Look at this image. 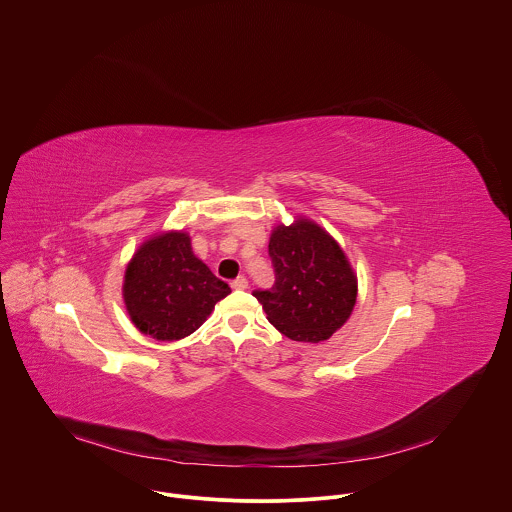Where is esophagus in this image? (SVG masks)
I'll return each mask as SVG.
<instances>
[{
    "instance_id": "obj_1",
    "label": "esophagus",
    "mask_w": 512,
    "mask_h": 512,
    "mask_svg": "<svg viewBox=\"0 0 512 512\" xmlns=\"http://www.w3.org/2000/svg\"><path fill=\"white\" fill-rule=\"evenodd\" d=\"M230 286L232 290H248V280L244 276H238Z\"/></svg>"
}]
</instances>
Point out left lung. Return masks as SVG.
<instances>
[{"mask_svg": "<svg viewBox=\"0 0 512 512\" xmlns=\"http://www.w3.org/2000/svg\"><path fill=\"white\" fill-rule=\"evenodd\" d=\"M276 270L272 290H256L268 321L299 343H321L339 331L357 303V274L339 242L315 220L278 224L268 244Z\"/></svg>", "mask_w": 512, "mask_h": 512, "instance_id": "1", "label": "left lung"}]
</instances>
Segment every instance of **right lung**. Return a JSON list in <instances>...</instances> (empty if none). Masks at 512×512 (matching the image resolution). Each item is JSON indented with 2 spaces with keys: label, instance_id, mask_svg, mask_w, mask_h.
Listing matches in <instances>:
<instances>
[{
  "label": "right lung",
  "instance_id": "obj_1",
  "mask_svg": "<svg viewBox=\"0 0 512 512\" xmlns=\"http://www.w3.org/2000/svg\"><path fill=\"white\" fill-rule=\"evenodd\" d=\"M230 288L193 254L185 230H167L140 244L124 272V305L132 323L157 341L195 333Z\"/></svg>",
  "mask_w": 512,
  "mask_h": 512
}]
</instances>
